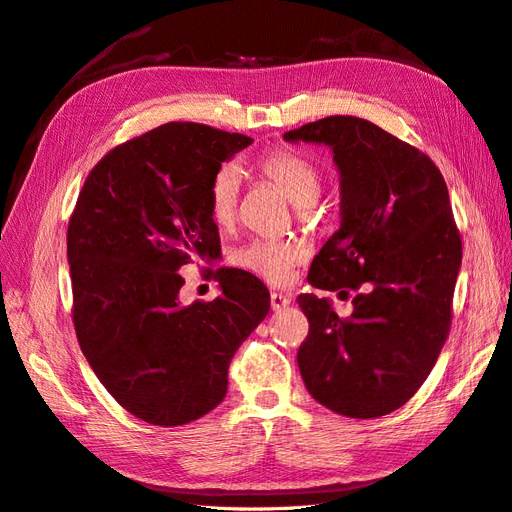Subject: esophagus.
I'll list each match as a JSON object with an SVG mask.
<instances>
[{"label":"esophagus","instance_id":"esophagus-1","mask_svg":"<svg viewBox=\"0 0 512 512\" xmlns=\"http://www.w3.org/2000/svg\"><path fill=\"white\" fill-rule=\"evenodd\" d=\"M286 305H290V297H288V294L271 292V307L275 309V312H280V309H284Z\"/></svg>","mask_w":512,"mask_h":512}]
</instances>
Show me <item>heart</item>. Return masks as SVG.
<instances>
[{
    "mask_svg": "<svg viewBox=\"0 0 512 512\" xmlns=\"http://www.w3.org/2000/svg\"><path fill=\"white\" fill-rule=\"evenodd\" d=\"M258 173L275 188H280L294 205H314L322 192V173L314 160L297 149H275L258 162ZM241 177L232 164H224L213 175L207 190V211L211 222L220 230L230 228L239 211ZM303 250L297 243L256 239L232 254L235 265L269 284H286L292 269L299 265Z\"/></svg>",
    "mask_w": 512,
    "mask_h": 512,
    "instance_id": "b5f03b06",
    "label": "heart"
}]
</instances>
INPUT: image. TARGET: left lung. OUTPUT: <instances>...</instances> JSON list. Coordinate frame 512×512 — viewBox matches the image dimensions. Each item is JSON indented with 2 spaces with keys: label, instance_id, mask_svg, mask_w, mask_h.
<instances>
[{
  "label": "left lung",
  "instance_id": "left-lung-1",
  "mask_svg": "<svg viewBox=\"0 0 512 512\" xmlns=\"http://www.w3.org/2000/svg\"><path fill=\"white\" fill-rule=\"evenodd\" d=\"M333 151L342 226L322 245L307 280L320 290H359L339 318L327 299L299 294L309 333L297 352L318 404L376 418L421 389L451 331L461 237L440 168L416 147L352 115L284 134Z\"/></svg>",
  "mask_w": 512,
  "mask_h": 512
}]
</instances>
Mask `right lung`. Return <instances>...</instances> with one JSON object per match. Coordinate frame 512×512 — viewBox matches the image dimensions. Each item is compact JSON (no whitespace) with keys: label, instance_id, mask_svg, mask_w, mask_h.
Returning <instances> with one entry per match:
<instances>
[{"label":"right lung","instance_id":"add662e5","mask_svg":"<svg viewBox=\"0 0 512 512\" xmlns=\"http://www.w3.org/2000/svg\"><path fill=\"white\" fill-rule=\"evenodd\" d=\"M245 134L173 121L117 145L91 168L68 224L79 346L117 404L175 427L220 404L228 365L271 307L267 286L218 269L222 294L179 303V271L222 254L207 190Z\"/></svg>","mask_w":512,"mask_h":512}]
</instances>
